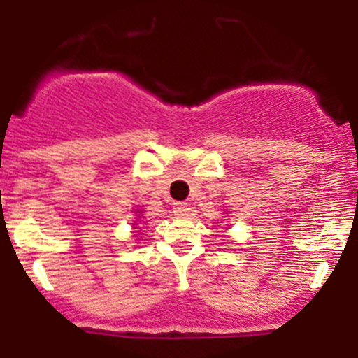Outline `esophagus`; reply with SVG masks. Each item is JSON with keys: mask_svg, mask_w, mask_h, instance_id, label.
<instances>
[{"mask_svg": "<svg viewBox=\"0 0 358 358\" xmlns=\"http://www.w3.org/2000/svg\"><path fill=\"white\" fill-rule=\"evenodd\" d=\"M174 215L179 216V218H182V216H187V215H189V206H187L186 203H178L174 206Z\"/></svg>", "mask_w": 358, "mask_h": 358, "instance_id": "obj_1", "label": "esophagus"}]
</instances>
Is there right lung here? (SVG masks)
I'll return each mask as SVG.
<instances>
[{
    "label": "right lung",
    "instance_id": "add662e5",
    "mask_svg": "<svg viewBox=\"0 0 358 358\" xmlns=\"http://www.w3.org/2000/svg\"><path fill=\"white\" fill-rule=\"evenodd\" d=\"M135 213H138V215H135L136 216V220H135V222H142V220H143V216H142V210H135ZM131 224H134V230H135V233H138V223H131Z\"/></svg>",
    "mask_w": 358,
    "mask_h": 358
}]
</instances>
